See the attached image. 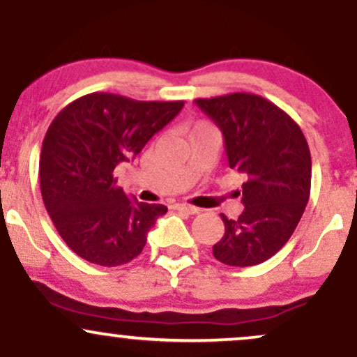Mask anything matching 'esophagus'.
Returning <instances> with one entry per match:
<instances>
[{"label":"esophagus","mask_w":357,"mask_h":357,"mask_svg":"<svg viewBox=\"0 0 357 357\" xmlns=\"http://www.w3.org/2000/svg\"><path fill=\"white\" fill-rule=\"evenodd\" d=\"M174 210L184 211V213H188V215H196V213L202 211V210H199V208L191 206V204H186V203H178V204H174Z\"/></svg>","instance_id":"esophagus-1"}]
</instances>
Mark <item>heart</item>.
Segmentation results:
<instances>
[{"instance_id": "1", "label": "heart", "mask_w": 357, "mask_h": 357, "mask_svg": "<svg viewBox=\"0 0 357 357\" xmlns=\"http://www.w3.org/2000/svg\"><path fill=\"white\" fill-rule=\"evenodd\" d=\"M198 126H202V124H198Z\"/></svg>"}]
</instances>
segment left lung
Returning <instances> with one entry per match:
<instances>
[{
    "mask_svg": "<svg viewBox=\"0 0 357 357\" xmlns=\"http://www.w3.org/2000/svg\"><path fill=\"white\" fill-rule=\"evenodd\" d=\"M196 105L221 129L228 165L245 179L243 211L236 220L221 215L225 235L213 255L231 267L261 264L289 241L309 202L312 161L304 132L255 93L196 99Z\"/></svg>",
    "mask_w": 357,
    "mask_h": 357,
    "instance_id": "left-lung-1",
    "label": "left lung"
}]
</instances>
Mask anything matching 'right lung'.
I'll return each instance as SVG.
<instances>
[{"label": "right lung", "instance_id": "right-lung-1", "mask_svg": "<svg viewBox=\"0 0 357 357\" xmlns=\"http://www.w3.org/2000/svg\"><path fill=\"white\" fill-rule=\"evenodd\" d=\"M183 105L93 92L53 119L40 154V190L56 231L84 260L117 267L142 252L147 231L167 208L127 198L114 171Z\"/></svg>", "mask_w": 357, "mask_h": 357}]
</instances>
